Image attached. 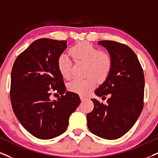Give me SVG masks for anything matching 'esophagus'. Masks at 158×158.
<instances>
[{
  "label": "esophagus",
  "instance_id": "obj_1",
  "mask_svg": "<svg viewBox=\"0 0 158 158\" xmlns=\"http://www.w3.org/2000/svg\"><path fill=\"white\" fill-rule=\"evenodd\" d=\"M80 97H81V101L85 100V99H86V97H84V96H83V95H81V96H80Z\"/></svg>",
  "mask_w": 158,
  "mask_h": 158
}]
</instances>
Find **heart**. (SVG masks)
Returning a JSON list of instances; mask_svg holds the SVG:
<instances>
[{"instance_id":"b5f03b06","label":"heart","mask_w":158,"mask_h":158,"mask_svg":"<svg viewBox=\"0 0 158 158\" xmlns=\"http://www.w3.org/2000/svg\"><path fill=\"white\" fill-rule=\"evenodd\" d=\"M69 53L75 61L86 64L83 79H75L67 85L68 90L81 95H85L96 86L97 80L103 82L108 78L112 69L111 56L106 52L99 51L96 47L88 42H81L72 47ZM57 67L62 77L69 79L72 76V65L67 56H61L57 60Z\"/></svg>"}]
</instances>
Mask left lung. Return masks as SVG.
Masks as SVG:
<instances>
[{"label":"left lung","instance_id":"left-lung-1","mask_svg":"<svg viewBox=\"0 0 158 158\" xmlns=\"http://www.w3.org/2000/svg\"><path fill=\"white\" fill-rule=\"evenodd\" d=\"M111 56L112 69L95 91L98 97L109 94L104 105L92 99L94 110L87 114L90 131L102 139L115 140L127 133L143 110L144 75L137 56L130 47L110 40L99 42Z\"/></svg>","mask_w":158,"mask_h":158}]
</instances>
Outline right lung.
Wrapping results in <instances>:
<instances>
[{"instance_id": "1", "label": "right lung", "mask_w": 158, "mask_h": 158, "mask_svg": "<svg viewBox=\"0 0 158 158\" xmlns=\"http://www.w3.org/2000/svg\"><path fill=\"white\" fill-rule=\"evenodd\" d=\"M67 47V41H34L17 56L11 70L14 113L23 127L40 139H51L64 133L70 115L81 102L78 94L66 92L57 67L58 58ZM51 89L61 95L57 101H50Z\"/></svg>"}]
</instances>
